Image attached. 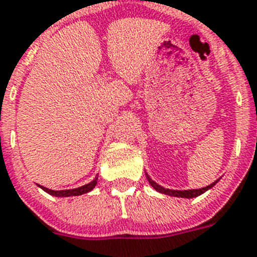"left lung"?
Listing matches in <instances>:
<instances>
[{
  "label": "left lung",
  "instance_id": "obj_1",
  "mask_svg": "<svg viewBox=\"0 0 257 257\" xmlns=\"http://www.w3.org/2000/svg\"><path fill=\"white\" fill-rule=\"evenodd\" d=\"M147 180L148 182L151 184L152 186H154L155 189L158 190V192L160 193H164V194H168V196H173V197H182V198H193V197H197L200 196V194H202V193L206 192L207 189H210V188H213L214 185H215V182H213L211 185L206 186V188H202V189H193V190H172V189H165V188H163V186L158 185L156 182L154 181V180H151V177L147 175Z\"/></svg>",
  "mask_w": 257,
  "mask_h": 257
}]
</instances>
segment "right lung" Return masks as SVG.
Masks as SVG:
<instances>
[{
  "label": "right lung",
  "instance_id": "right-lung-1",
  "mask_svg": "<svg viewBox=\"0 0 257 257\" xmlns=\"http://www.w3.org/2000/svg\"><path fill=\"white\" fill-rule=\"evenodd\" d=\"M97 184V177L93 180L92 182H89L86 185L80 186V188H76V189H68V190H51L47 189V188H44V186H40L44 192H47L48 194H52V196L56 197H71V196H81L84 193H88L93 189Z\"/></svg>",
  "mask_w": 257,
  "mask_h": 257
}]
</instances>
